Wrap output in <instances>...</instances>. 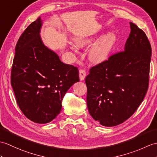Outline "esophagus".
<instances>
[{
    "mask_svg": "<svg viewBox=\"0 0 157 157\" xmlns=\"http://www.w3.org/2000/svg\"><path fill=\"white\" fill-rule=\"evenodd\" d=\"M79 79L81 81L85 79L86 76V71L85 70H80L79 72Z\"/></svg>",
    "mask_w": 157,
    "mask_h": 157,
    "instance_id": "1",
    "label": "esophagus"
}]
</instances>
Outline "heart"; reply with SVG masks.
Instances as JSON below:
<instances>
[{
    "instance_id": "heart-1",
    "label": "heart",
    "mask_w": 157,
    "mask_h": 157,
    "mask_svg": "<svg viewBox=\"0 0 157 157\" xmlns=\"http://www.w3.org/2000/svg\"><path fill=\"white\" fill-rule=\"evenodd\" d=\"M96 37H81L75 40L76 45L79 48H83L90 45L95 41ZM116 37L114 33L110 32L102 36L91 47L89 51L90 60L94 63H100L108 59L114 48ZM74 49V47H72Z\"/></svg>"
}]
</instances>
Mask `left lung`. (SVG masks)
I'll return each mask as SVG.
<instances>
[{
    "label": "left lung",
    "instance_id": "left-lung-1",
    "mask_svg": "<svg viewBox=\"0 0 157 157\" xmlns=\"http://www.w3.org/2000/svg\"><path fill=\"white\" fill-rule=\"evenodd\" d=\"M124 50L92 67L85 79L89 113L104 126L128 119L148 88L151 46L142 29L131 22Z\"/></svg>",
    "mask_w": 157,
    "mask_h": 157
}]
</instances>
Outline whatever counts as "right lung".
<instances>
[{"mask_svg": "<svg viewBox=\"0 0 157 157\" xmlns=\"http://www.w3.org/2000/svg\"><path fill=\"white\" fill-rule=\"evenodd\" d=\"M39 17L18 40L10 83L18 105L31 121L45 124L59 114L65 93L79 82L78 67L65 64L43 44Z\"/></svg>", "mask_w": 157, "mask_h": 157, "instance_id": "add662e5", "label": "right lung"}]
</instances>
